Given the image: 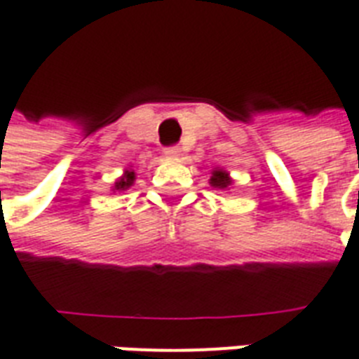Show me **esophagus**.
<instances>
[{
  "label": "esophagus",
  "instance_id": "obj_1",
  "mask_svg": "<svg viewBox=\"0 0 359 359\" xmlns=\"http://www.w3.org/2000/svg\"><path fill=\"white\" fill-rule=\"evenodd\" d=\"M165 155H166V157H170V159H174V157H177V155H180V148H177V146H170V148H165Z\"/></svg>",
  "mask_w": 359,
  "mask_h": 359
}]
</instances>
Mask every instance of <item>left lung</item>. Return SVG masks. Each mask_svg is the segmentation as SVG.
I'll use <instances>...</instances> for the list:
<instances>
[{
	"mask_svg": "<svg viewBox=\"0 0 359 359\" xmlns=\"http://www.w3.org/2000/svg\"><path fill=\"white\" fill-rule=\"evenodd\" d=\"M211 187L215 189H229L232 185V177L229 176V172L223 170V168H217V170H213L210 177Z\"/></svg>",
	"mask_w": 359,
	"mask_h": 359,
	"instance_id": "8db88e82",
	"label": "left lung"
}]
</instances>
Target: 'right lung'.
I'll list each match as a JSON object with an SVG mask.
<instances>
[{"instance_id":"right-lung-1","label":"right lung","mask_w":359,"mask_h":359,"mask_svg":"<svg viewBox=\"0 0 359 359\" xmlns=\"http://www.w3.org/2000/svg\"><path fill=\"white\" fill-rule=\"evenodd\" d=\"M135 183V170H125V174L114 183V191H127Z\"/></svg>"}]
</instances>
